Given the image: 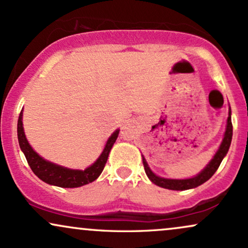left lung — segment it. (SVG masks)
Returning <instances> with one entry per match:
<instances>
[{
	"label": "left lung",
	"mask_w": 248,
	"mask_h": 248,
	"mask_svg": "<svg viewBox=\"0 0 248 248\" xmlns=\"http://www.w3.org/2000/svg\"><path fill=\"white\" fill-rule=\"evenodd\" d=\"M232 134H233V127H232V121H231V108H230L229 112V118H227V124H226V130H225L223 142H221L220 147L216 153V155L213 156V158L209 162V164L198 173L197 176L192 178H186V179H169V178H163L160 176H156L150 168L148 167L146 158L142 156V162H143L144 166V171H146L148 178L153 182L156 186L164 187V189L169 190H187V189H193V187H197L202 186L203 183H205L206 181H209L212 177L213 173L217 171V169L220 166L221 161L225 157L227 152H229L230 146H231L232 141Z\"/></svg>",
	"instance_id": "obj_1"
}]
</instances>
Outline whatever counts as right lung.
<instances>
[{
    "label": "right lung",
    "instance_id": "1",
    "mask_svg": "<svg viewBox=\"0 0 248 248\" xmlns=\"http://www.w3.org/2000/svg\"><path fill=\"white\" fill-rule=\"evenodd\" d=\"M22 116H23V112L19 113L18 116L17 136H18L19 147H21L22 152L24 153L25 158H27L31 170H32L37 177L41 178L45 183L61 187H78L95 181L100 176L102 170H104L110 149H112L113 144H114L119 135V129L115 130L110 135L106 146H105L104 152L101 153L98 160L92 166L86 168L85 170L69 169V168L58 166V164L52 163V162L44 160L31 148L27 138H25Z\"/></svg>",
    "mask_w": 248,
    "mask_h": 248
}]
</instances>
